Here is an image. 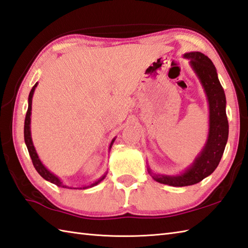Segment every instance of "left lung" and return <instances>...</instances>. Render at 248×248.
Here are the masks:
<instances>
[{"mask_svg":"<svg viewBox=\"0 0 248 248\" xmlns=\"http://www.w3.org/2000/svg\"><path fill=\"white\" fill-rule=\"evenodd\" d=\"M184 58L190 60V66L198 76L208 98L210 110L209 135L203 149L189 168L182 174H154L149 168V173L156 182L175 187L197 184L213 173L224 154L229 134V125L226 114V96L217 77L213 62L203 53L197 51L185 53Z\"/></svg>","mask_w":248,"mask_h":248,"instance_id":"left-lung-1","label":"left lung"}]
</instances>
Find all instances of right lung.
Masks as SVG:
<instances>
[{"label": "right lung", "instance_id": "add662e5", "mask_svg": "<svg viewBox=\"0 0 248 248\" xmlns=\"http://www.w3.org/2000/svg\"><path fill=\"white\" fill-rule=\"evenodd\" d=\"M37 87V82L35 83L34 87L32 88L31 92H30V95H29V107H28V111H27V115H25V120H24V141H25V144H27V148H28V151H29V154L30 156H31V159H32V163L35 167V169H36L37 172L43 176V178L45 180H47L49 182H51V183L55 184L57 186H60V187H64V188H70L73 189V187H68V186L64 185L63 182H61V180L58 178L57 175H54L52 172H50V171L46 168L43 165L42 161H40L38 155L36 153V150H35L34 145H33V141H32V137H31V126H30V124H31V111H32V98H33V94H34V91H35V88ZM113 139L112 141H111L110 143V146L109 149H111V146H112L113 142H114ZM106 174H104L102 178H99L97 181H95L94 183L90 184V185H87V186H82V187H78V188H74V189H85V188H89V187H93V186L97 185L98 183H100L104 179H105Z\"/></svg>", "mask_w": 248, "mask_h": 248}]
</instances>
